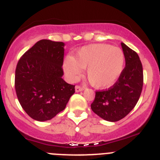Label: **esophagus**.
I'll return each instance as SVG.
<instances>
[{"label": "esophagus", "instance_id": "34e87169", "mask_svg": "<svg viewBox=\"0 0 160 160\" xmlns=\"http://www.w3.org/2000/svg\"><path fill=\"white\" fill-rule=\"evenodd\" d=\"M84 90V87H81V86H76L75 87V90H76V92H79V91H82V90Z\"/></svg>", "mask_w": 160, "mask_h": 160}]
</instances>
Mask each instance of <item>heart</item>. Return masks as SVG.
I'll return each mask as SVG.
<instances>
[{
	"label": "heart",
	"instance_id": "obj_1",
	"mask_svg": "<svg viewBox=\"0 0 160 160\" xmlns=\"http://www.w3.org/2000/svg\"><path fill=\"white\" fill-rule=\"evenodd\" d=\"M125 56L122 49L108 44H93L83 46L73 57L64 61L65 73L68 78L75 81L87 68L90 84L97 88L112 86L123 69Z\"/></svg>",
	"mask_w": 160,
	"mask_h": 160
}]
</instances>
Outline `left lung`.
<instances>
[{
    "label": "left lung",
    "mask_w": 160,
    "mask_h": 160,
    "mask_svg": "<svg viewBox=\"0 0 160 160\" xmlns=\"http://www.w3.org/2000/svg\"><path fill=\"white\" fill-rule=\"evenodd\" d=\"M126 66L117 82L107 90H98L91 103V110L110 122L127 116L138 102L143 85V71L138 53L121 43Z\"/></svg>",
    "instance_id": "obj_1"
}]
</instances>
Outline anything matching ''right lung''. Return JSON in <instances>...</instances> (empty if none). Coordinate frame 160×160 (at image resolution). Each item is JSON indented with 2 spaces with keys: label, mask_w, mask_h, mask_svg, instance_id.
I'll return each mask as SVG.
<instances>
[{
  "label": "right lung",
  "mask_w": 160,
  "mask_h": 160,
  "mask_svg": "<svg viewBox=\"0 0 160 160\" xmlns=\"http://www.w3.org/2000/svg\"><path fill=\"white\" fill-rule=\"evenodd\" d=\"M64 43L43 39L25 52L15 71V90L26 114L47 121L62 111L75 86L62 79Z\"/></svg>",
  "instance_id": "right-lung-1"
}]
</instances>
